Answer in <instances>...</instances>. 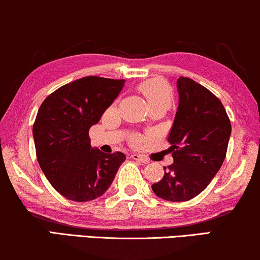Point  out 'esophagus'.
I'll list each match as a JSON object with an SVG mask.
<instances>
[{
	"instance_id": "esophagus-1",
	"label": "esophagus",
	"mask_w": 260,
	"mask_h": 260,
	"mask_svg": "<svg viewBox=\"0 0 260 260\" xmlns=\"http://www.w3.org/2000/svg\"><path fill=\"white\" fill-rule=\"evenodd\" d=\"M131 158L133 159V160H137V161L141 162V164H148V162H149V160H148V159H146L144 155L138 154V153H133V154L131 155Z\"/></svg>"
}]
</instances>
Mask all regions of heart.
Listing matches in <instances>:
<instances>
[{
  "instance_id": "1",
  "label": "heart",
  "mask_w": 260,
  "mask_h": 260,
  "mask_svg": "<svg viewBox=\"0 0 260 260\" xmlns=\"http://www.w3.org/2000/svg\"><path fill=\"white\" fill-rule=\"evenodd\" d=\"M139 89L141 90V93L145 95L146 99H147L149 106L165 105L168 107L171 104V89L162 80H149V81L141 83V85L139 86ZM133 142L135 145L139 146L144 142V139L141 137H135Z\"/></svg>"
}]
</instances>
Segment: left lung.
<instances>
[{
  "mask_svg": "<svg viewBox=\"0 0 260 260\" xmlns=\"http://www.w3.org/2000/svg\"><path fill=\"white\" fill-rule=\"evenodd\" d=\"M178 111L167 140L174 162L152 185L168 202H187L200 194L224 162L231 122L221 101L192 79L177 80Z\"/></svg>",
  "mask_w": 260,
  "mask_h": 260,
  "instance_id": "1",
  "label": "left lung"
}]
</instances>
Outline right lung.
<instances>
[{
	"label": "right lung",
	"mask_w": 260,
	"mask_h": 260,
	"mask_svg": "<svg viewBox=\"0 0 260 260\" xmlns=\"http://www.w3.org/2000/svg\"><path fill=\"white\" fill-rule=\"evenodd\" d=\"M125 80L86 76L60 87L40 106L32 126L36 156L56 191L73 202L101 197L126 160L90 145L89 128L118 98Z\"/></svg>",
	"instance_id": "right-lung-1"
}]
</instances>
